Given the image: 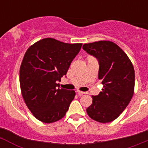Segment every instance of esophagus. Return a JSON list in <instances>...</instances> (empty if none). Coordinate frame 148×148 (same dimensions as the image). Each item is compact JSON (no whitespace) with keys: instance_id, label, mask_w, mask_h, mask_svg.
<instances>
[{"instance_id":"obj_1","label":"esophagus","mask_w":148,"mask_h":148,"mask_svg":"<svg viewBox=\"0 0 148 148\" xmlns=\"http://www.w3.org/2000/svg\"><path fill=\"white\" fill-rule=\"evenodd\" d=\"M77 92H78V94L79 95H83V94H86L87 92H82V91H80V90H77Z\"/></svg>"}]
</instances>
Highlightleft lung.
Listing matches in <instances>:
<instances>
[{
  "label": "left lung",
  "mask_w": 148,
  "mask_h": 148,
  "mask_svg": "<svg viewBox=\"0 0 148 148\" xmlns=\"http://www.w3.org/2000/svg\"><path fill=\"white\" fill-rule=\"evenodd\" d=\"M83 49L99 60V79L104 88L98 95H92V104L87 113L101 123L113 121L130 103L135 86V72L126 53L115 43L99 40L84 44Z\"/></svg>",
  "instance_id": "8db88e82"
}]
</instances>
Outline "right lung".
Wrapping results in <instances>:
<instances>
[{"instance_id": "obj_1", "label": "right lung", "mask_w": 148, "mask_h": 148, "mask_svg": "<svg viewBox=\"0 0 148 148\" xmlns=\"http://www.w3.org/2000/svg\"><path fill=\"white\" fill-rule=\"evenodd\" d=\"M82 46L47 38L27 49L20 67L21 90L27 108L39 121L53 123L66 114L75 92L59 89L58 82L66 75Z\"/></svg>"}]
</instances>
